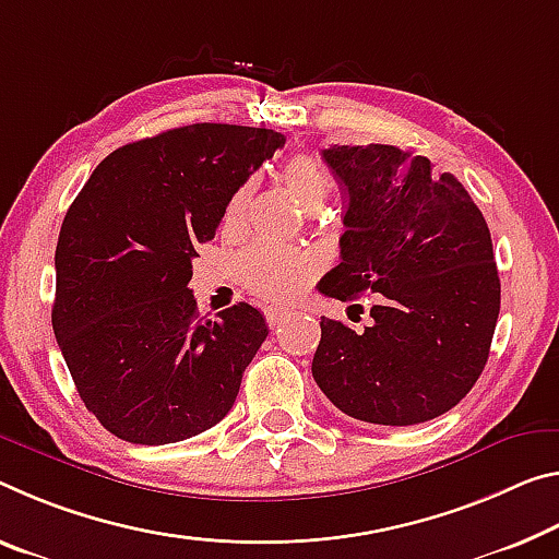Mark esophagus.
<instances>
[{"mask_svg":"<svg viewBox=\"0 0 559 559\" xmlns=\"http://www.w3.org/2000/svg\"><path fill=\"white\" fill-rule=\"evenodd\" d=\"M288 316H290V311H288V308H283V306H269V308H265V323H269L271 328H278L283 321H286Z\"/></svg>","mask_w":559,"mask_h":559,"instance_id":"1","label":"esophagus"}]
</instances>
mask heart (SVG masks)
I'll use <instances>...</instances> for the list:
<instances>
[{"instance_id": "heart-1", "label": "heart", "mask_w": 559, "mask_h": 559, "mask_svg": "<svg viewBox=\"0 0 559 559\" xmlns=\"http://www.w3.org/2000/svg\"><path fill=\"white\" fill-rule=\"evenodd\" d=\"M281 176L286 189L294 193V199L308 211L321 206L328 191H331V179H328L323 166L308 154L288 158ZM251 193L253 183L246 181L238 186L234 197L228 199L224 209V224L228 228L241 224L248 201H251ZM234 269L238 281H241L251 294L265 300H283L298 294V290L311 281L316 273V261L306 253L286 251V248L271 243H253L236 255Z\"/></svg>"}]
</instances>
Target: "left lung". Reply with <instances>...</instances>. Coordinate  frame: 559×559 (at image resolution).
I'll return each instance as SVG.
<instances>
[{
  "label": "left lung",
  "mask_w": 559,
  "mask_h": 559,
  "mask_svg": "<svg viewBox=\"0 0 559 559\" xmlns=\"http://www.w3.org/2000/svg\"><path fill=\"white\" fill-rule=\"evenodd\" d=\"M345 193L341 263L318 290L376 296L356 333L321 318L313 378L338 411L376 425L438 418L480 378L500 313V278L480 209L453 174L397 146H331ZM353 308V306H350Z\"/></svg>",
  "instance_id": "obj_1"
}]
</instances>
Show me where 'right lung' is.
Listing matches in <instances>:
<instances>
[{
	"instance_id": "right-lung-1",
	"label": "right lung",
	"mask_w": 559,
	"mask_h": 559,
	"mask_svg": "<svg viewBox=\"0 0 559 559\" xmlns=\"http://www.w3.org/2000/svg\"><path fill=\"white\" fill-rule=\"evenodd\" d=\"M283 144L236 123L168 129L111 152L69 206L51 325L79 397L117 438L179 442L234 407L269 325L248 304L199 318L191 261Z\"/></svg>"
}]
</instances>
